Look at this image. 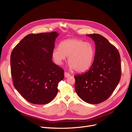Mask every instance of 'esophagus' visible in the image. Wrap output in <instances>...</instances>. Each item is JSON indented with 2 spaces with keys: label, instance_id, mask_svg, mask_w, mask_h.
Instances as JSON below:
<instances>
[{
  "label": "esophagus",
  "instance_id": "34e87169",
  "mask_svg": "<svg viewBox=\"0 0 132 132\" xmlns=\"http://www.w3.org/2000/svg\"><path fill=\"white\" fill-rule=\"evenodd\" d=\"M70 76V74L69 73V72H64V76H65V77H69Z\"/></svg>",
  "mask_w": 132,
  "mask_h": 132
}]
</instances>
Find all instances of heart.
<instances>
[{"label":"heart","instance_id":"heart-1","mask_svg":"<svg viewBox=\"0 0 132 132\" xmlns=\"http://www.w3.org/2000/svg\"><path fill=\"white\" fill-rule=\"evenodd\" d=\"M95 49L91 43L78 39H68L61 42L59 48L53 51V57L56 63L61 64L68 56L70 67L79 72L87 70L91 65Z\"/></svg>","mask_w":132,"mask_h":132}]
</instances>
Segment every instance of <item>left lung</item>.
Listing matches in <instances>:
<instances>
[{
	"label": "left lung",
	"mask_w": 132,
	"mask_h": 132,
	"mask_svg": "<svg viewBox=\"0 0 132 132\" xmlns=\"http://www.w3.org/2000/svg\"><path fill=\"white\" fill-rule=\"evenodd\" d=\"M95 41L93 63L87 72L76 75L75 89L83 101L97 104L108 99L121 78V59L117 48L103 36L87 35Z\"/></svg>",
	"instance_id": "obj_1"
}]
</instances>
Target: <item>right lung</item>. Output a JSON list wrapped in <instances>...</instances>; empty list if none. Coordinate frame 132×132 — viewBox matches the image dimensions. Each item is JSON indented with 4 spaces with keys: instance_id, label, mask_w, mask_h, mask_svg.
<instances>
[{
    "instance_id": "obj_1",
    "label": "right lung",
    "mask_w": 132,
    "mask_h": 132,
    "mask_svg": "<svg viewBox=\"0 0 132 132\" xmlns=\"http://www.w3.org/2000/svg\"><path fill=\"white\" fill-rule=\"evenodd\" d=\"M56 32L30 34L23 38L11 54L13 85L21 96L37 105L51 102L63 79L64 70L53 62Z\"/></svg>"
}]
</instances>
